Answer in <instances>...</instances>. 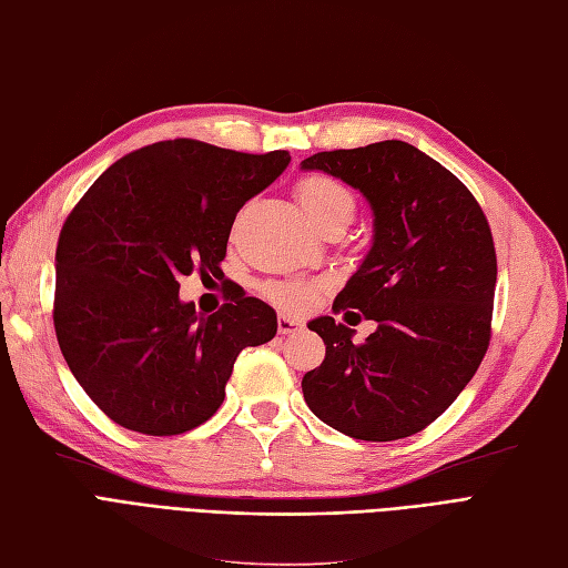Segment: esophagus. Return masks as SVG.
Here are the masks:
<instances>
[{
    "instance_id": "34e87169",
    "label": "esophagus",
    "mask_w": 568,
    "mask_h": 568,
    "mask_svg": "<svg viewBox=\"0 0 568 568\" xmlns=\"http://www.w3.org/2000/svg\"><path fill=\"white\" fill-rule=\"evenodd\" d=\"M304 327V323L300 318H292V316H285L281 314L278 316V333L281 335H292V333H300Z\"/></svg>"
}]
</instances>
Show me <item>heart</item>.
<instances>
[{
  "label": "heart",
  "instance_id": "obj_1",
  "mask_svg": "<svg viewBox=\"0 0 568 568\" xmlns=\"http://www.w3.org/2000/svg\"><path fill=\"white\" fill-rule=\"evenodd\" d=\"M297 197L302 210L308 214L311 222H321L325 216L333 214H354V195L337 179L325 174H308L300 179ZM268 297L292 311H302L318 295V283L311 281H285V283H271L266 287Z\"/></svg>",
  "mask_w": 568,
  "mask_h": 568
}]
</instances>
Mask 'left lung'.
I'll list each match as a JSON object with an SVG mask.
<instances>
[{
    "mask_svg": "<svg viewBox=\"0 0 568 568\" xmlns=\"http://www.w3.org/2000/svg\"><path fill=\"white\" fill-rule=\"evenodd\" d=\"M302 170L342 179L368 200L373 245L333 308L377 321L361 344L333 316L308 323L325 358L302 379L306 406L361 442L417 434L488 349L498 264L486 216L460 179L406 141L316 153Z\"/></svg>",
    "mask_w": 568,
    "mask_h": 568,
    "instance_id": "obj_1",
    "label": "left lung"
}]
</instances>
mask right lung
<instances>
[{"mask_svg": "<svg viewBox=\"0 0 568 568\" xmlns=\"http://www.w3.org/2000/svg\"><path fill=\"white\" fill-rule=\"evenodd\" d=\"M290 164L174 139L120 158L65 219L53 325L80 387L124 429L184 434L219 410L245 346L276 337L266 302L233 295L210 316L179 278L216 276L233 219Z\"/></svg>", "mask_w": 568, "mask_h": 568, "instance_id": "add662e5", "label": "right lung"}]
</instances>
